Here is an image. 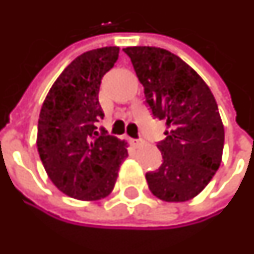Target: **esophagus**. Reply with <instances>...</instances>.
Instances as JSON below:
<instances>
[{"instance_id":"1","label":"esophagus","mask_w":254,"mask_h":254,"mask_svg":"<svg viewBox=\"0 0 254 254\" xmlns=\"http://www.w3.org/2000/svg\"><path fill=\"white\" fill-rule=\"evenodd\" d=\"M130 143H132L134 147H140V145L144 144V140L143 139H130Z\"/></svg>"}]
</instances>
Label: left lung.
<instances>
[{
	"label": "left lung",
	"mask_w": 254,
	"mask_h": 254,
	"mask_svg": "<svg viewBox=\"0 0 254 254\" xmlns=\"http://www.w3.org/2000/svg\"><path fill=\"white\" fill-rule=\"evenodd\" d=\"M124 52L152 114L166 124V139L158 144L164 162L145 175L148 189L165 202L190 201L221 164L224 127L213 93L194 68L166 49L129 47Z\"/></svg>",
	"instance_id": "left-lung-1"
}]
</instances>
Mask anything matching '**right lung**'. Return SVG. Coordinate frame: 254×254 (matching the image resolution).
Here are the masks:
<instances>
[{
    "label": "right lung",
    "mask_w": 254,
    "mask_h": 254,
    "mask_svg": "<svg viewBox=\"0 0 254 254\" xmlns=\"http://www.w3.org/2000/svg\"><path fill=\"white\" fill-rule=\"evenodd\" d=\"M118 47L82 53L65 67L41 107L37 148L48 177L63 194L99 201L111 194L127 157L125 140L96 130L99 89L118 60Z\"/></svg>",
    "instance_id": "right-lung-1"
}]
</instances>
